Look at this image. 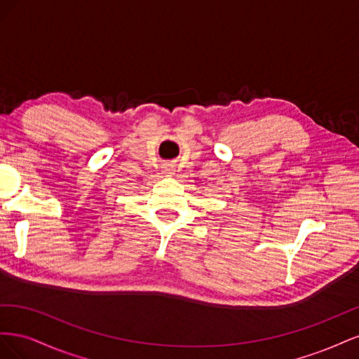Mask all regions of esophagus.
I'll use <instances>...</instances> for the list:
<instances>
[{
  "mask_svg": "<svg viewBox=\"0 0 359 359\" xmlns=\"http://www.w3.org/2000/svg\"><path fill=\"white\" fill-rule=\"evenodd\" d=\"M161 173H163V175H166V177H172L173 173H175V168H173V165H169V163H168V165L161 166Z\"/></svg>",
  "mask_w": 359,
  "mask_h": 359,
  "instance_id": "1",
  "label": "esophagus"
}]
</instances>
